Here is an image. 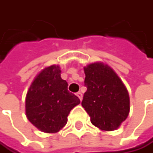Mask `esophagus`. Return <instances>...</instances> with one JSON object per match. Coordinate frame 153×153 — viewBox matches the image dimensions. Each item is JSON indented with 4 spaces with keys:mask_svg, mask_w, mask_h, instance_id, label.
Listing matches in <instances>:
<instances>
[{
    "mask_svg": "<svg viewBox=\"0 0 153 153\" xmlns=\"http://www.w3.org/2000/svg\"><path fill=\"white\" fill-rule=\"evenodd\" d=\"M76 95H77V96L79 97V99L82 101V94L81 92H78L77 94H76Z\"/></svg>",
    "mask_w": 153,
    "mask_h": 153,
    "instance_id": "esophagus-1",
    "label": "esophagus"
}]
</instances>
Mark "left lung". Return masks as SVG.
Segmentation results:
<instances>
[{
  "instance_id": "1",
  "label": "left lung",
  "mask_w": 153,
  "mask_h": 153,
  "mask_svg": "<svg viewBox=\"0 0 153 153\" xmlns=\"http://www.w3.org/2000/svg\"><path fill=\"white\" fill-rule=\"evenodd\" d=\"M84 93L82 105L92 124L105 131L119 128L129 113V96L117 74L106 64L94 62L84 67Z\"/></svg>"
}]
</instances>
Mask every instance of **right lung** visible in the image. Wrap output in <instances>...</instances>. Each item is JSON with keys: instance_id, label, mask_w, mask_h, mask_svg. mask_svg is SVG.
<instances>
[{"instance_id": "add662e5", "label": "right lung", "mask_w": 153, "mask_h": 153, "mask_svg": "<svg viewBox=\"0 0 153 153\" xmlns=\"http://www.w3.org/2000/svg\"><path fill=\"white\" fill-rule=\"evenodd\" d=\"M58 65L41 71L34 79L25 97V114L32 124L46 133H56L67 124L71 110L80 99L68 91Z\"/></svg>"}]
</instances>
